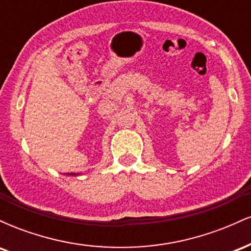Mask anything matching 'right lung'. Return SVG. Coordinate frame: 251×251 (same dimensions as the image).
I'll return each mask as SVG.
<instances>
[{"instance_id":"add662e5","label":"right lung","mask_w":251,"mask_h":251,"mask_svg":"<svg viewBox=\"0 0 251 251\" xmlns=\"http://www.w3.org/2000/svg\"><path fill=\"white\" fill-rule=\"evenodd\" d=\"M68 175H70V174H68ZM71 175H73V174H71ZM74 176H75V174H74Z\"/></svg>"}]
</instances>
